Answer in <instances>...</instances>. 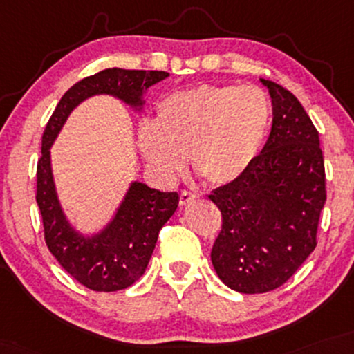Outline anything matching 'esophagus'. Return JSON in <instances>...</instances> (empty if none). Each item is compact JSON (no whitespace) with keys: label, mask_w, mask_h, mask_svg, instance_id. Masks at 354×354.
<instances>
[{"label":"esophagus","mask_w":354,"mask_h":354,"mask_svg":"<svg viewBox=\"0 0 354 354\" xmlns=\"http://www.w3.org/2000/svg\"><path fill=\"white\" fill-rule=\"evenodd\" d=\"M196 199V194L191 193V191H186L183 189L180 193V204L181 206H186V204H189L191 201H194Z\"/></svg>","instance_id":"obj_1"}]
</instances>
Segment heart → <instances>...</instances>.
Returning a JSON list of instances; mask_svg holds the SVG:
<instances>
[{"mask_svg": "<svg viewBox=\"0 0 354 354\" xmlns=\"http://www.w3.org/2000/svg\"><path fill=\"white\" fill-rule=\"evenodd\" d=\"M270 100L257 85H199L160 102L155 125L140 129L145 160L161 180L185 171L211 186L239 181L254 165L269 131Z\"/></svg>", "mask_w": 354, "mask_h": 354, "instance_id": "1", "label": "heart"}]
</instances>
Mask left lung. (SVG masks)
<instances>
[{
  "mask_svg": "<svg viewBox=\"0 0 354 354\" xmlns=\"http://www.w3.org/2000/svg\"><path fill=\"white\" fill-rule=\"evenodd\" d=\"M261 82L274 107L269 140L239 181L209 194L223 214L212 266L241 293L275 290L299 270L317 247L326 201L317 129L290 91L272 80Z\"/></svg>",
  "mask_w": 354,
  "mask_h": 354,
  "instance_id": "1",
  "label": "left lung"
}]
</instances>
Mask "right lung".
I'll return each instance as SVG.
<instances>
[{
    "label": "right lung",
    "mask_w": 354,
    "mask_h": 354,
    "mask_svg": "<svg viewBox=\"0 0 354 354\" xmlns=\"http://www.w3.org/2000/svg\"><path fill=\"white\" fill-rule=\"evenodd\" d=\"M168 75L163 71L117 67L97 72L79 80L64 93L46 125L36 173V201L44 224V239L62 269L91 290H123L145 274L160 229L174 214L180 196L133 181L112 221L100 232L84 236L72 227L59 203L50 166V147L80 102L105 93L123 100L131 109L142 110L145 91Z\"/></svg>",
    "instance_id": "right-lung-1"
}]
</instances>
